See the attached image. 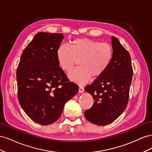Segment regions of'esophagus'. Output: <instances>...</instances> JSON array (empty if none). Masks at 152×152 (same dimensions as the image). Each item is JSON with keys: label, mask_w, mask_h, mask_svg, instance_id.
I'll list each match as a JSON object with an SVG mask.
<instances>
[{"label": "esophagus", "mask_w": 152, "mask_h": 152, "mask_svg": "<svg viewBox=\"0 0 152 152\" xmlns=\"http://www.w3.org/2000/svg\"><path fill=\"white\" fill-rule=\"evenodd\" d=\"M84 87H83V86H79V93H84Z\"/></svg>", "instance_id": "obj_1"}]
</instances>
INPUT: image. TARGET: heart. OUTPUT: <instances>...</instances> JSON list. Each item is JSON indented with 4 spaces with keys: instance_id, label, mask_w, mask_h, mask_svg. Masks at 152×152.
Wrapping results in <instances>:
<instances>
[{
    "instance_id": "heart-1",
    "label": "heart",
    "mask_w": 152,
    "mask_h": 152,
    "mask_svg": "<svg viewBox=\"0 0 152 152\" xmlns=\"http://www.w3.org/2000/svg\"><path fill=\"white\" fill-rule=\"evenodd\" d=\"M113 57L111 44L87 38L75 39L70 48L62 45L57 50L58 63L63 70L70 72L79 61L80 66L69 74L72 80L79 84L86 83L91 77H100L107 70Z\"/></svg>"
}]
</instances>
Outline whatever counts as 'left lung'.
Here are the masks:
<instances>
[{
	"label": "left lung",
	"instance_id": "left-lung-1",
	"mask_svg": "<svg viewBox=\"0 0 152 152\" xmlns=\"http://www.w3.org/2000/svg\"><path fill=\"white\" fill-rule=\"evenodd\" d=\"M112 44L113 57L107 70L85 87L94 102L84 115L87 121L98 126L116 120L125 110L129 97L133 75L130 54L113 36Z\"/></svg>",
	"mask_w": 152,
	"mask_h": 152
}]
</instances>
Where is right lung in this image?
I'll return each mask as SVG.
<instances>
[{
  "label": "right lung",
  "instance_id": "right-lung-1",
  "mask_svg": "<svg viewBox=\"0 0 152 152\" xmlns=\"http://www.w3.org/2000/svg\"><path fill=\"white\" fill-rule=\"evenodd\" d=\"M63 39L62 34H37L17 68L20 104L32 121L42 125L58 121L65 103L79 91V86L59 66L57 50Z\"/></svg>",
  "mask_w": 152,
  "mask_h": 152
}]
</instances>
